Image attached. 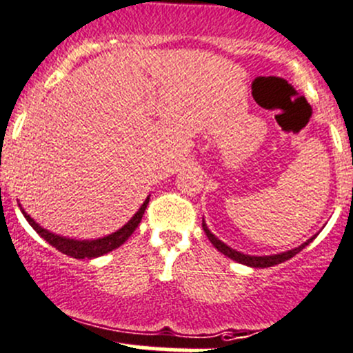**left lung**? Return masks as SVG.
<instances>
[{
    "mask_svg": "<svg viewBox=\"0 0 353 353\" xmlns=\"http://www.w3.org/2000/svg\"><path fill=\"white\" fill-rule=\"evenodd\" d=\"M202 228L203 231H205L207 238H209V241L212 243L214 246L217 248V252H221L223 255H226L228 258H231V260L238 261V263H243V265H248V267H253V268H267V267H274V265H279L282 263V261L289 260V258H292L294 255H297V253L301 252L303 248H306L307 245L314 239V236L312 238L307 239L306 243H303L301 246H297V248H292L289 250V252H284V253H279V255H263V256H252V255H245V253H239L236 252V250L230 248V246L226 245V243H223L221 239H217L216 236L212 234V232L209 231V228H207V224L202 221Z\"/></svg>",
    "mask_w": 353,
    "mask_h": 353,
    "instance_id": "8db88e82",
    "label": "left lung"
}]
</instances>
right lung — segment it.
<instances>
[{
    "instance_id": "1",
    "label": "right lung",
    "mask_w": 353,
    "mask_h": 353,
    "mask_svg": "<svg viewBox=\"0 0 353 353\" xmlns=\"http://www.w3.org/2000/svg\"><path fill=\"white\" fill-rule=\"evenodd\" d=\"M148 203H150V197L144 201L143 205L139 207V210L134 214L132 219H130L125 226H122L121 230L112 232V234L103 236V238H98V239H69V238H64V236L54 234V232L43 230L42 226H39V224L35 223V221L32 219V217L28 216L21 207L20 209L21 212H23L25 219L28 221V224L37 231V234L42 236L49 245H52L54 248L59 250L61 253H64V255L72 256V258H97V256L105 255V253L112 252V250L119 248V246L123 245V243L129 239V236L136 231L137 226H139Z\"/></svg>"
}]
</instances>
